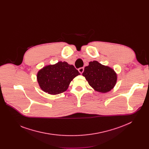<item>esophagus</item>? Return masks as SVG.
Instances as JSON below:
<instances>
[{"instance_id": "34e87169", "label": "esophagus", "mask_w": 149, "mask_h": 149, "mask_svg": "<svg viewBox=\"0 0 149 149\" xmlns=\"http://www.w3.org/2000/svg\"><path fill=\"white\" fill-rule=\"evenodd\" d=\"M84 68L83 67H81V68H78V71L80 74H82V72H84Z\"/></svg>"}]
</instances>
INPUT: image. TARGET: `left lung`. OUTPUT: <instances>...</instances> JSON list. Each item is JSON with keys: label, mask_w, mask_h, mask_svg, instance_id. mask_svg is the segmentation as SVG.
Instances as JSON below:
<instances>
[{"label": "left lung", "mask_w": 149, "mask_h": 149, "mask_svg": "<svg viewBox=\"0 0 149 149\" xmlns=\"http://www.w3.org/2000/svg\"><path fill=\"white\" fill-rule=\"evenodd\" d=\"M82 75L95 91L103 93L113 89L117 81V75L113 69L96 61L90 62L85 67Z\"/></svg>", "instance_id": "1"}]
</instances>
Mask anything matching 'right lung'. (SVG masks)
<instances>
[{
	"label": "right lung",
	"mask_w": 149,
	"mask_h": 149,
	"mask_svg": "<svg viewBox=\"0 0 149 149\" xmlns=\"http://www.w3.org/2000/svg\"><path fill=\"white\" fill-rule=\"evenodd\" d=\"M79 74L74 66L61 61L40 70L38 72L37 79L42 90L56 95L65 91L71 81Z\"/></svg>",
	"instance_id": "add662e5"
}]
</instances>
